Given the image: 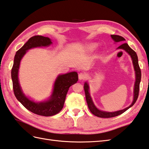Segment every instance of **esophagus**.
I'll list each match as a JSON object with an SVG mask.
<instances>
[{
  "label": "esophagus",
  "instance_id": "34e87169",
  "mask_svg": "<svg viewBox=\"0 0 149 149\" xmlns=\"http://www.w3.org/2000/svg\"><path fill=\"white\" fill-rule=\"evenodd\" d=\"M86 74H85V73L83 72H81L79 74V80H84L86 78Z\"/></svg>",
  "mask_w": 149,
  "mask_h": 149
}]
</instances>
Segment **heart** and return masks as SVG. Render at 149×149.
Segmentation results:
<instances>
[{"mask_svg":"<svg viewBox=\"0 0 149 149\" xmlns=\"http://www.w3.org/2000/svg\"><path fill=\"white\" fill-rule=\"evenodd\" d=\"M97 46V45L96 43H91L90 45L88 46V49H90V50H93L94 49L95 47Z\"/></svg>","mask_w":149,"mask_h":149,"instance_id":"heart-1","label":"heart"}]
</instances>
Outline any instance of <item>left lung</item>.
Returning <instances> with one entry per match:
<instances>
[{"mask_svg": "<svg viewBox=\"0 0 149 149\" xmlns=\"http://www.w3.org/2000/svg\"><path fill=\"white\" fill-rule=\"evenodd\" d=\"M111 36L113 40L115 41V42H123V41L125 40L122 36H120L118 35H111ZM118 49H123L125 51L127 52L131 56L132 63H133V66H134V71L136 74V81H135L134 88L133 101H132V104L129 107H126V108L123 109L122 110L117 111L106 112V111H103L99 110V109L97 108V107L95 106V104L93 102L92 99H91L90 92H89V85H88V83L87 82H86L84 84V89L85 95H86V102L88 104V108H89L91 113L98 117H100V118H111V117H115V116L121 115V114L124 113L125 111H127L128 109H129L131 107H132L134 105L138 97L141 74V70L138 64V56H137L136 53V52L134 51V50L128 45L127 43H123L122 45H121L118 47Z\"/></svg>", "mask_w": 149, "mask_h": 149, "instance_id": "obj_1", "label": "left lung"}]
</instances>
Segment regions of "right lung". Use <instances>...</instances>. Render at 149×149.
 Masks as SVG:
<instances>
[{
    "mask_svg": "<svg viewBox=\"0 0 149 149\" xmlns=\"http://www.w3.org/2000/svg\"><path fill=\"white\" fill-rule=\"evenodd\" d=\"M52 43L51 40L48 37L42 36L31 37L24 46L16 52L11 69L13 88L16 98L27 109L36 115L44 116L56 115L63 109L69 88L78 81L77 73L72 72L58 75L54 84L52 93L49 99L40 102H34L25 95L19 84L18 74L21 59L28 50L35 47H47Z\"/></svg>",
    "mask_w": 149,
    "mask_h": 149,
    "instance_id": "1",
    "label": "right lung"
}]
</instances>
